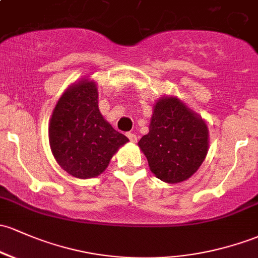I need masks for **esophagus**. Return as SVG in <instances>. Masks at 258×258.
I'll use <instances>...</instances> for the list:
<instances>
[{"mask_svg":"<svg viewBox=\"0 0 258 258\" xmlns=\"http://www.w3.org/2000/svg\"><path fill=\"white\" fill-rule=\"evenodd\" d=\"M126 137H128V139L132 141V143H137L138 141V135L134 134V133H128V134H126Z\"/></svg>","mask_w":258,"mask_h":258,"instance_id":"1","label":"esophagus"}]
</instances>
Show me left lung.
I'll return each instance as SVG.
<instances>
[{"label": "left lung", "mask_w": 258, "mask_h": 258, "mask_svg": "<svg viewBox=\"0 0 258 258\" xmlns=\"http://www.w3.org/2000/svg\"><path fill=\"white\" fill-rule=\"evenodd\" d=\"M150 171L166 183L192 177L206 160L209 130L204 119L176 96H162L154 104L149 133L139 143Z\"/></svg>", "instance_id": "1"}]
</instances>
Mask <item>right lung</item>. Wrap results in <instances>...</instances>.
Here are the masks:
<instances>
[{
	"label": "right lung",
	"instance_id": "right-lung-1",
	"mask_svg": "<svg viewBox=\"0 0 258 258\" xmlns=\"http://www.w3.org/2000/svg\"><path fill=\"white\" fill-rule=\"evenodd\" d=\"M129 141L103 118L98 88L82 79L66 88L49 121V144L60 167L76 178L99 176L113 155Z\"/></svg>",
	"mask_w": 258,
	"mask_h": 258
}]
</instances>
